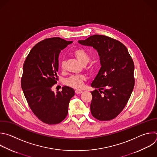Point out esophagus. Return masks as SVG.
I'll return each instance as SVG.
<instances>
[{
    "instance_id": "esophagus-1",
    "label": "esophagus",
    "mask_w": 157,
    "mask_h": 157,
    "mask_svg": "<svg viewBox=\"0 0 157 157\" xmlns=\"http://www.w3.org/2000/svg\"><path fill=\"white\" fill-rule=\"evenodd\" d=\"M83 92V91H82V90H75V93L76 94H81V93H82Z\"/></svg>"
}]
</instances>
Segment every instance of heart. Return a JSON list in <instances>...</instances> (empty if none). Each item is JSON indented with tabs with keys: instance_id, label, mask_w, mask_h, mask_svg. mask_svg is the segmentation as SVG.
<instances>
[{
	"instance_id": "heart-1",
	"label": "heart",
	"mask_w": 157,
	"mask_h": 157,
	"mask_svg": "<svg viewBox=\"0 0 157 157\" xmlns=\"http://www.w3.org/2000/svg\"><path fill=\"white\" fill-rule=\"evenodd\" d=\"M74 55L77 60L83 65H86L89 61V56L87 52L81 48H78L75 50ZM60 67L62 69H64L65 67V61L62 60L60 62ZM86 78L84 75L71 76L67 78L65 81V84L71 88L79 89L82 87Z\"/></svg>"
}]
</instances>
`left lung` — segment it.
Returning <instances> with one entry per match:
<instances>
[{
    "instance_id": "8db88e82",
    "label": "left lung",
    "mask_w": 157,
    "mask_h": 157,
    "mask_svg": "<svg viewBox=\"0 0 157 157\" xmlns=\"http://www.w3.org/2000/svg\"><path fill=\"white\" fill-rule=\"evenodd\" d=\"M78 43L95 49L101 68L91 86L90 112L100 121L117 117L127 104L134 86V65L127 48L120 41L93 35Z\"/></svg>"
}]
</instances>
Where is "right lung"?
<instances>
[{
	"mask_svg": "<svg viewBox=\"0 0 157 157\" xmlns=\"http://www.w3.org/2000/svg\"><path fill=\"white\" fill-rule=\"evenodd\" d=\"M72 42L60 37L44 39L33 47L23 64L21 84L25 98L34 115L48 124H58L66 118L75 94L68 86L57 93L52 90L58 79L59 54Z\"/></svg>",
	"mask_w": 157,
	"mask_h": 157,
	"instance_id": "add662e5",
	"label": "right lung"
}]
</instances>
